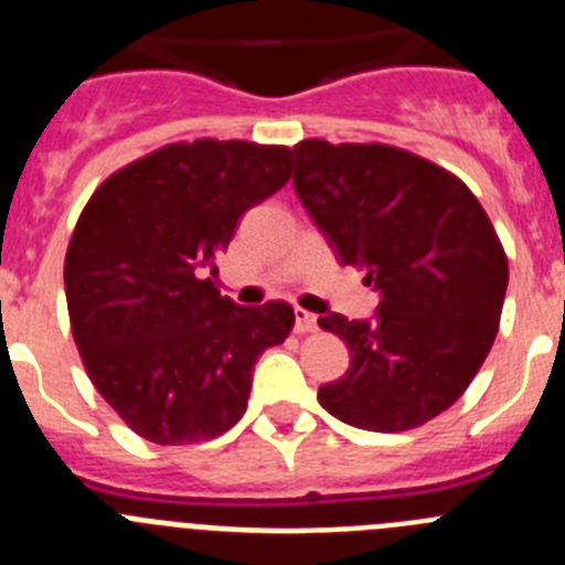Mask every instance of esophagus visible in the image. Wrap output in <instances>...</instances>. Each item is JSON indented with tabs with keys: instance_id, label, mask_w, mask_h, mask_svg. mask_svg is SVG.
I'll use <instances>...</instances> for the list:
<instances>
[{
	"instance_id": "obj_1",
	"label": "esophagus",
	"mask_w": 565,
	"mask_h": 565,
	"mask_svg": "<svg viewBox=\"0 0 565 565\" xmlns=\"http://www.w3.org/2000/svg\"><path fill=\"white\" fill-rule=\"evenodd\" d=\"M294 319H297V322H294V331L297 333L317 331V317H313L311 311H306V308H297V311H294Z\"/></svg>"
}]
</instances>
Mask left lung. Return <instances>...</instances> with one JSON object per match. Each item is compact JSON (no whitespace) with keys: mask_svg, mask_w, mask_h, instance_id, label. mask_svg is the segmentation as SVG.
<instances>
[{"mask_svg":"<svg viewBox=\"0 0 565 565\" xmlns=\"http://www.w3.org/2000/svg\"><path fill=\"white\" fill-rule=\"evenodd\" d=\"M299 201L344 266H362L382 302L373 319L319 317L351 367L319 404L373 433L422 427L461 398L498 337L509 263L467 183L391 143L294 147Z\"/></svg>","mask_w":565,"mask_h":565,"instance_id":"left-lung-1","label":"left lung"}]
</instances>
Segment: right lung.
Returning a JSON list of instances; mask_svg holds the SVG:
<instances>
[{
    "mask_svg": "<svg viewBox=\"0 0 565 565\" xmlns=\"http://www.w3.org/2000/svg\"><path fill=\"white\" fill-rule=\"evenodd\" d=\"M291 178V149L178 141L113 172L70 237L64 294L84 371L152 444L217 438L243 418L259 353L286 342L288 302L243 308L214 277L239 214Z\"/></svg>",
    "mask_w": 565,
    "mask_h": 565,
    "instance_id": "1",
    "label": "right lung"
}]
</instances>
